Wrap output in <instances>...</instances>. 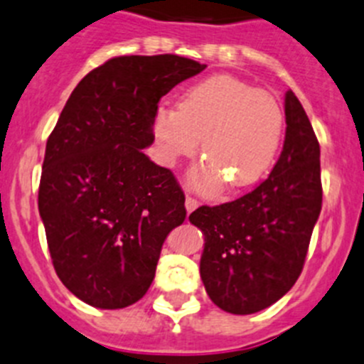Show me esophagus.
I'll use <instances>...</instances> for the list:
<instances>
[{"mask_svg": "<svg viewBox=\"0 0 364 364\" xmlns=\"http://www.w3.org/2000/svg\"><path fill=\"white\" fill-rule=\"evenodd\" d=\"M185 206H186V212H193V210L198 208L199 206V201L196 198H190V196H186V201H185Z\"/></svg>", "mask_w": 364, "mask_h": 364, "instance_id": "1", "label": "esophagus"}]
</instances>
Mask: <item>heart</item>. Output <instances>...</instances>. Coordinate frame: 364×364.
I'll return each instance as SVG.
<instances>
[{
  "label": "heart",
  "mask_w": 364,
  "mask_h": 364,
  "mask_svg": "<svg viewBox=\"0 0 364 364\" xmlns=\"http://www.w3.org/2000/svg\"><path fill=\"white\" fill-rule=\"evenodd\" d=\"M285 114L273 93L233 75H212L183 91L178 111L159 107L152 132L163 163L176 165L198 151L205 161L192 179L213 190L226 181L242 190L267 174L284 140Z\"/></svg>",
  "instance_id": "1"
}]
</instances>
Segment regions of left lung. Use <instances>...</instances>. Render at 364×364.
Returning a JSON list of instances; mask_svg holds the SVG:
<instances>
[{"mask_svg": "<svg viewBox=\"0 0 364 364\" xmlns=\"http://www.w3.org/2000/svg\"><path fill=\"white\" fill-rule=\"evenodd\" d=\"M285 140L277 165L255 190L219 206H199L190 223L205 233L203 284L232 314L280 300L304 269L321 212L320 144L293 91L285 93Z\"/></svg>", "mask_w": 364, "mask_h": 364, "instance_id": "8db88e82", "label": "left lung"}]
</instances>
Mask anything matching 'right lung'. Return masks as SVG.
<instances>
[{
	"instance_id": "right-lung-1",
	"label": "right lung",
	"mask_w": 364,
	"mask_h": 364,
	"mask_svg": "<svg viewBox=\"0 0 364 364\" xmlns=\"http://www.w3.org/2000/svg\"><path fill=\"white\" fill-rule=\"evenodd\" d=\"M206 64L124 55L95 68L53 127L39 183V213L57 277L98 309L144 298L166 235L186 217L185 193L141 149L154 141L161 97Z\"/></svg>"
}]
</instances>
